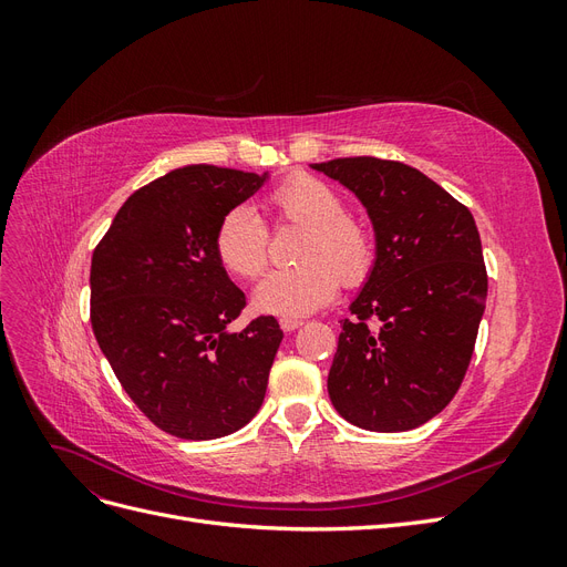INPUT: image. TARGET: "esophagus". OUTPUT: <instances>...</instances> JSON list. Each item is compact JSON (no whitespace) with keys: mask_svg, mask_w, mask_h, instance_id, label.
<instances>
[{"mask_svg":"<svg viewBox=\"0 0 567 567\" xmlns=\"http://www.w3.org/2000/svg\"><path fill=\"white\" fill-rule=\"evenodd\" d=\"M279 323H281V329H284L286 333L296 331V329H300V326H302V321H300V319H281Z\"/></svg>","mask_w":567,"mask_h":567,"instance_id":"1","label":"esophagus"}]
</instances>
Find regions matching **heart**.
Instances as JSON below:
<instances>
[{
  "mask_svg": "<svg viewBox=\"0 0 567 567\" xmlns=\"http://www.w3.org/2000/svg\"><path fill=\"white\" fill-rule=\"evenodd\" d=\"M279 219L307 227L298 267L277 269L257 284L252 305L257 312L298 319L329 305L340 281L364 284L373 267L371 234L348 217L346 200L326 182L298 175L284 182L269 198ZM215 250L219 262L241 279H252L267 267L269 236L265 221L250 205H236L221 217Z\"/></svg>",
  "mask_w": 567,
  "mask_h": 567,
  "instance_id": "1",
  "label": "heart"
}]
</instances>
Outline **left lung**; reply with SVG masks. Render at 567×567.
Instances as JSON below:
<instances>
[{"label": "left lung", "mask_w": 567, "mask_h": 567, "mask_svg": "<svg viewBox=\"0 0 567 567\" xmlns=\"http://www.w3.org/2000/svg\"><path fill=\"white\" fill-rule=\"evenodd\" d=\"M357 196L375 257L342 321L329 371L338 414L402 433L452 402L485 315L483 244L466 205L404 163L371 156L310 165Z\"/></svg>", "instance_id": "8db88e82"}]
</instances>
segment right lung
I'll return each instance as SVG.
<instances>
[{
  "mask_svg": "<svg viewBox=\"0 0 567 567\" xmlns=\"http://www.w3.org/2000/svg\"><path fill=\"white\" fill-rule=\"evenodd\" d=\"M269 173L186 165L134 192L92 255V329L120 385L182 440L236 433L262 406L284 331L229 323L246 296L215 250L221 217Z\"/></svg>",
  "mask_w": 567,
  "mask_h": 567,
  "instance_id": "add662e5",
  "label": "right lung"
}]
</instances>
